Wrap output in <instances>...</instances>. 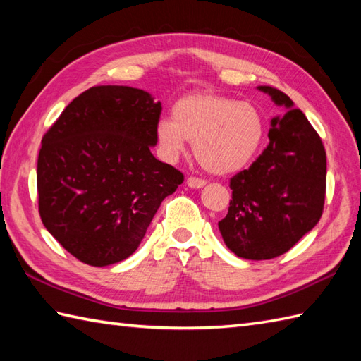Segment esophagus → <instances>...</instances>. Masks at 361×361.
<instances>
[{"instance_id":"obj_1","label":"esophagus","mask_w":361,"mask_h":361,"mask_svg":"<svg viewBox=\"0 0 361 361\" xmlns=\"http://www.w3.org/2000/svg\"><path fill=\"white\" fill-rule=\"evenodd\" d=\"M186 185L192 189H200V188L206 186V181L202 178H195V176H189Z\"/></svg>"}]
</instances>
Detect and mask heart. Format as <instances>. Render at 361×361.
<instances>
[{
    "instance_id": "heart-1",
    "label": "heart",
    "mask_w": 361,
    "mask_h": 361,
    "mask_svg": "<svg viewBox=\"0 0 361 361\" xmlns=\"http://www.w3.org/2000/svg\"><path fill=\"white\" fill-rule=\"evenodd\" d=\"M265 119L255 104L234 97L197 91L180 97L172 119L158 122L157 136L169 159L178 158L188 141L206 171L228 175L255 158L264 142Z\"/></svg>"
}]
</instances>
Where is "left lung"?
Masks as SVG:
<instances>
[{"mask_svg": "<svg viewBox=\"0 0 361 361\" xmlns=\"http://www.w3.org/2000/svg\"><path fill=\"white\" fill-rule=\"evenodd\" d=\"M257 88L287 111L271 119L270 144L262 155L229 181L233 200L219 229L235 256L265 260L287 252L319 221L326 198V150L286 93Z\"/></svg>", "mask_w": 361, "mask_h": 361, "instance_id": "left-lung-1", "label": "left lung"}]
</instances>
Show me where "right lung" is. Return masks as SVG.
Masks as SVG:
<instances>
[{
  "label": "right lung",
  "instance_id": "right-lung-1",
  "mask_svg": "<svg viewBox=\"0 0 361 361\" xmlns=\"http://www.w3.org/2000/svg\"><path fill=\"white\" fill-rule=\"evenodd\" d=\"M161 102L144 90L83 91L44 133L38 211L62 247L93 267L132 256L161 202L185 176L152 155Z\"/></svg>",
  "mask_w": 361,
  "mask_h": 361
}]
</instances>
